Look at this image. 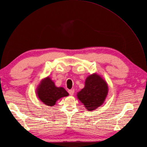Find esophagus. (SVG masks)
Segmentation results:
<instances>
[{"instance_id": "esophagus-1", "label": "esophagus", "mask_w": 147, "mask_h": 147, "mask_svg": "<svg viewBox=\"0 0 147 147\" xmlns=\"http://www.w3.org/2000/svg\"><path fill=\"white\" fill-rule=\"evenodd\" d=\"M74 91H75V90L74 89H71V90H68L69 94L70 95H71V96H72V95L74 94Z\"/></svg>"}]
</instances>
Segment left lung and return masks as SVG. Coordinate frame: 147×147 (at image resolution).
I'll list each match as a JSON object with an SVG mask.
<instances>
[{
  "instance_id": "1",
  "label": "left lung",
  "mask_w": 147,
  "mask_h": 147,
  "mask_svg": "<svg viewBox=\"0 0 147 147\" xmlns=\"http://www.w3.org/2000/svg\"><path fill=\"white\" fill-rule=\"evenodd\" d=\"M108 92V86L104 80L97 74L88 76L85 87L78 92V98L88 110H94L102 105Z\"/></svg>"
}]
</instances>
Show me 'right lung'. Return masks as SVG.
Listing matches in <instances>:
<instances>
[{
	"label": "right lung",
	"mask_w": 147,
	"mask_h": 147,
	"mask_svg": "<svg viewBox=\"0 0 147 147\" xmlns=\"http://www.w3.org/2000/svg\"><path fill=\"white\" fill-rule=\"evenodd\" d=\"M68 95L63 87H56L49 77L41 81L37 89V96L40 100L49 106H54L57 100Z\"/></svg>",
	"instance_id": "add662e5"
}]
</instances>
